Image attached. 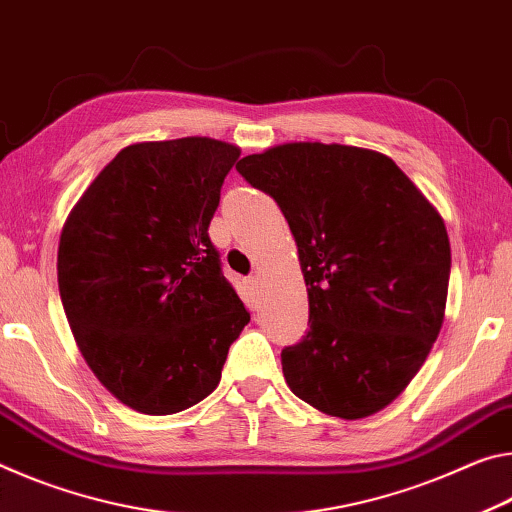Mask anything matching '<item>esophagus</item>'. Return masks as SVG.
<instances>
[{"mask_svg": "<svg viewBox=\"0 0 512 512\" xmlns=\"http://www.w3.org/2000/svg\"><path fill=\"white\" fill-rule=\"evenodd\" d=\"M245 283H247V290L256 297L258 295V288H261V279H258V276H249Z\"/></svg>", "mask_w": 512, "mask_h": 512, "instance_id": "obj_1", "label": "esophagus"}]
</instances>
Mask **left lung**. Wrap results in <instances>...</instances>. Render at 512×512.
Returning a JSON list of instances; mask_svg holds the SVG:
<instances>
[{"instance_id":"left-lung-1","label":"left lung","mask_w":512,"mask_h":512,"mask_svg":"<svg viewBox=\"0 0 512 512\" xmlns=\"http://www.w3.org/2000/svg\"><path fill=\"white\" fill-rule=\"evenodd\" d=\"M236 170L276 201L299 247L311 329L281 351L290 390L342 420L385 408L420 372L445 320L442 217L370 149L290 142Z\"/></svg>"}]
</instances>
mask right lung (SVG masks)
I'll list each match as a JSON object with an SVG mask.
<instances>
[{
  "label": "right lung",
  "mask_w": 512,
  "mask_h": 512,
  "mask_svg": "<svg viewBox=\"0 0 512 512\" xmlns=\"http://www.w3.org/2000/svg\"><path fill=\"white\" fill-rule=\"evenodd\" d=\"M240 149L213 138L124 147L58 245V292L90 370L122 404L172 415L211 395L249 313L208 236Z\"/></svg>",
  "instance_id": "add662e5"
}]
</instances>
